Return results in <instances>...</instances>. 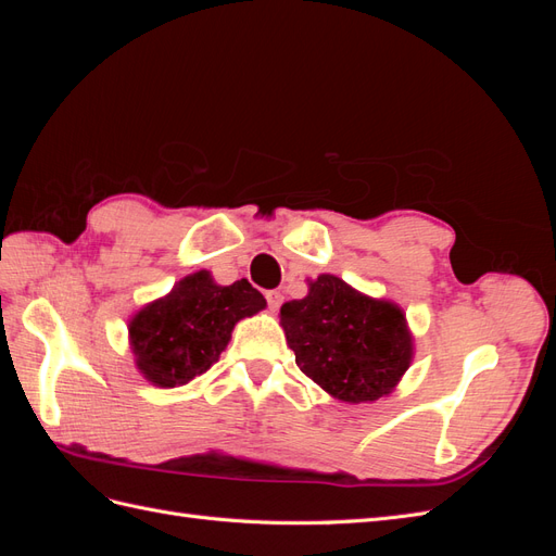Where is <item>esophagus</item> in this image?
Returning <instances> with one entry per match:
<instances>
[{
  "label": "esophagus",
  "mask_w": 556,
  "mask_h": 556,
  "mask_svg": "<svg viewBox=\"0 0 556 556\" xmlns=\"http://www.w3.org/2000/svg\"><path fill=\"white\" fill-rule=\"evenodd\" d=\"M266 304H268V308H271L274 313L280 308V304H282V294L278 292V290H271V292H266Z\"/></svg>",
  "instance_id": "esophagus-1"
}]
</instances>
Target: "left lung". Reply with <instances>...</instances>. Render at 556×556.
Returning <instances> with one entry per match:
<instances>
[{"label": "left lung", "instance_id": "left-lung-1", "mask_svg": "<svg viewBox=\"0 0 556 556\" xmlns=\"http://www.w3.org/2000/svg\"><path fill=\"white\" fill-rule=\"evenodd\" d=\"M280 325L296 366L333 399L368 403L390 394L413 362L406 315L331 274L282 304Z\"/></svg>", "mask_w": 556, "mask_h": 556}]
</instances>
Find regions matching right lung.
Wrapping results in <instances>:
<instances>
[{
  "mask_svg": "<svg viewBox=\"0 0 556 556\" xmlns=\"http://www.w3.org/2000/svg\"><path fill=\"white\" fill-rule=\"evenodd\" d=\"M264 306L266 299L245 278L217 285L208 271L185 276L169 294L131 317L134 362L157 387L190 382L217 362L233 325Z\"/></svg>",
  "mask_w": 556,
  "mask_h": 556,
  "instance_id": "obj_1",
  "label": "right lung"
}]
</instances>
